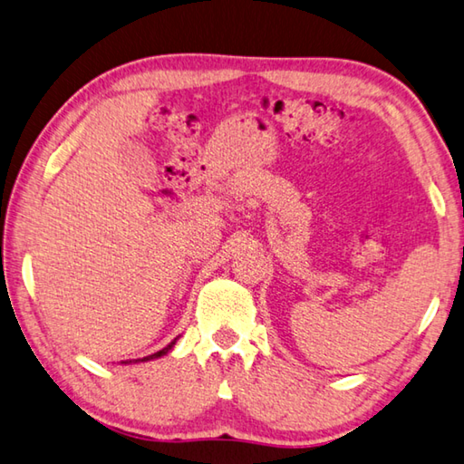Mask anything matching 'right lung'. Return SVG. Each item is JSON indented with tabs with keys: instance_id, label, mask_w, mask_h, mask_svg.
Here are the masks:
<instances>
[{
	"instance_id": "right-lung-1",
	"label": "right lung",
	"mask_w": 464,
	"mask_h": 464,
	"mask_svg": "<svg viewBox=\"0 0 464 464\" xmlns=\"http://www.w3.org/2000/svg\"><path fill=\"white\" fill-rule=\"evenodd\" d=\"M176 341H179V336H176V339L170 343V344H166V347L162 349V351H158V353H154V355H148V357H144V359H133V361H121V363H125V365H130V363H146V361H154V359H160V357H164V355H168V353L172 351V347L176 344Z\"/></svg>"
}]
</instances>
